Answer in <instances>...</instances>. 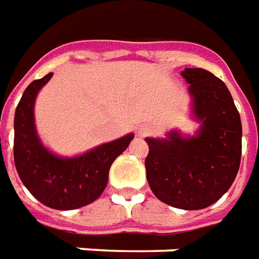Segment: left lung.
I'll return each instance as SVG.
<instances>
[{
    "mask_svg": "<svg viewBox=\"0 0 259 259\" xmlns=\"http://www.w3.org/2000/svg\"><path fill=\"white\" fill-rule=\"evenodd\" d=\"M202 125L197 137L177 131L167 139L146 138L150 190L162 202L187 210L208 208L232 187L241 160V120L225 82L202 68L181 72Z\"/></svg>",
    "mask_w": 259,
    "mask_h": 259,
    "instance_id": "obj_1",
    "label": "left lung"
}]
</instances>
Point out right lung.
Instances as JSON below:
<instances>
[{
  "instance_id": "obj_1",
  "label": "right lung",
  "mask_w": 259,
  "mask_h": 259,
  "mask_svg": "<svg viewBox=\"0 0 259 259\" xmlns=\"http://www.w3.org/2000/svg\"><path fill=\"white\" fill-rule=\"evenodd\" d=\"M47 74L23 92L15 111L14 160L29 192L49 208L69 210L89 205L102 195L110 166L128 148L134 135L100 145L78 157H58L41 145L34 128L33 106L37 92L51 79Z\"/></svg>"
}]
</instances>
